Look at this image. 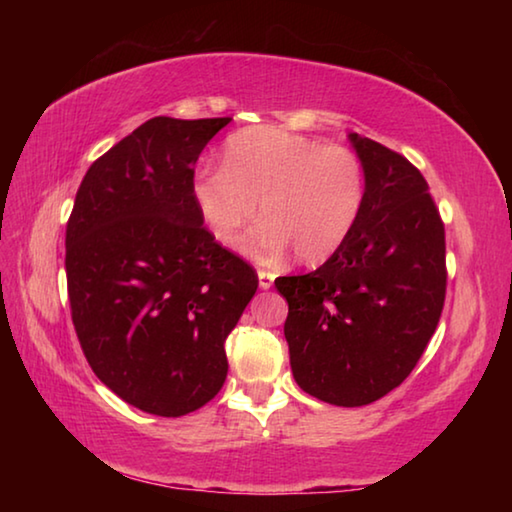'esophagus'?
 I'll use <instances>...</instances> for the list:
<instances>
[{"label": "esophagus", "mask_w": 512, "mask_h": 512, "mask_svg": "<svg viewBox=\"0 0 512 512\" xmlns=\"http://www.w3.org/2000/svg\"><path fill=\"white\" fill-rule=\"evenodd\" d=\"M259 289H271L273 282H275V273L273 271H259Z\"/></svg>", "instance_id": "34e87169"}]
</instances>
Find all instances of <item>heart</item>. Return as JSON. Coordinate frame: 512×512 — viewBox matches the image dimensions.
<instances>
[{"mask_svg":"<svg viewBox=\"0 0 512 512\" xmlns=\"http://www.w3.org/2000/svg\"><path fill=\"white\" fill-rule=\"evenodd\" d=\"M194 201L207 230L237 248L257 221L250 253L318 266L334 257L357 228L366 203V171L345 146H325L273 126L244 128L228 137L221 169L198 171Z\"/></svg>","mask_w":512,"mask_h":512,"instance_id":"1","label":"heart"}]
</instances>
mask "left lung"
I'll return each mask as SVG.
<instances>
[{
	"instance_id": "1",
	"label": "left lung",
	"mask_w": 512,
	"mask_h": 512,
	"mask_svg": "<svg viewBox=\"0 0 512 512\" xmlns=\"http://www.w3.org/2000/svg\"><path fill=\"white\" fill-rule=\"evenodd\" d=\"M366 203L345 246L307 275L277 277L284 336L302 391L363 406L411 375L445 305V225L404 155L357 133Z\"/></svg>"
}]
</instances>
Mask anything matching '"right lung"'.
<instances>
[{
	"mask_svg": "<svg viewBox=\"0 0 512 512\" xmlns=\"http://www.w3.org/2000/svg\"><path fill=\"white\" fill-rule=\"evenodd\" d=\"M230 117H153L85 173L67 221L72 323L103 384L135 409L180 418L228 375L225 339L257 273L203 225L194 164Z\"/></svg>",
	"mask_w": 512,
	"mask_h": 512,
	"instance_id": "right-lung-1",
	"label": "right lung"
}]
</instances>
